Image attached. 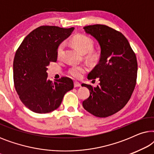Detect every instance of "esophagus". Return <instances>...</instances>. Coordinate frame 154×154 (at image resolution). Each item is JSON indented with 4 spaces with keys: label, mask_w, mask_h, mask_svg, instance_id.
<instances>
[{
    "label": "esophagus",
    "mask_w": 154,
    "mask_h": 154,
    "mask_svg": "<svg viewBox=\"0 0 154 154\" xmlns=\"http://www.w3.org/2000/svg\"><path fill=\"white\" fill-rule=\"evenodd\" d=\"M81 83H79V82H74V88H79L81 87Z\"/></svg>",
    "instance_id": "obj_1"
}]
</instances>
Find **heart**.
Segmentation results:
<instances>
[{
	"mask_svg": "<svg viewBox=\"0 0 154 154\" xmlns=\"http://www.w3.org/2000/svg\"><path fill=\"white\" fill-rule=\"evenodd\" d=\"M73 45L79 51L83 53H87V57L92 62H96L100 57V52L92 50L94 42L91 38L86 35L78 34L73 37L71 40ZM64 48V43L60 44L57 48V55L60 57ZM88 71V66L86 65H73L68 69V73L74 79H80L84 73Z\"/></svg>",
	"mask_w": 154,
	"mask_h": 154,
	"instance_id": "obj_1",
	"label": "heart"
}]
</instances>
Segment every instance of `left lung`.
<instances>
[{"label": "left lung", "mask_w": 154, "mask_h": 154, "mask_svg": "<svg viewBox=\"0 0 154 154\" xmlns=\"http://www.w3.org/2000/svg\"><path fill=\"white\" fill-rule=\"evenodd\" d=\"M85 33L98 41L101 55L98 64L88 75L99 85L82 84L90 90L83 102L86 111L100 118L114 114L125 106L135 88L137 75V57L127 38L121 32L106 25L83 27Z\"/></svg>", "instance_id": "1"}]
</instances>
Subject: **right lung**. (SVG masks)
Returning <instances> with one entry per match:
<instances>
[{
	"mask_svg": "<svg viewBox=\"0 0 154 154\" xmlns=\"http://www.w3.org/2000/svg\"><path fill=\"white\" fill-rule=\"evenodd\" d=\"M74 30L55 26H41L25 37L17 50L13 62L14 88L22 102L31 111L46 113L60 106L73 82L62 77L48 79V66L57 59V48Z\"/></svg>",
	"mask_w": 154,
	"mask_h": 154,
	"instance_id": "obj_1",
	"label": "right lung"
}]
</instances>
